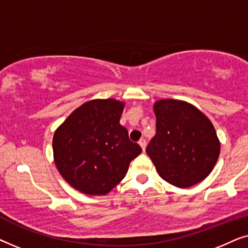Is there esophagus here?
Listing matches in <instances>:
<instances>
[{
    "label": "esophagus",
    "mask_w": 248,
    "mask_h": 248,
    "mask_svg": "<svg viewBox=\"0 0 248 248\" xmlns=\"http://www.w3.org/2000/svg\"><path fill=\"white\" fill-rule=\"evenodd\" d=\"M139 144H140V147L142 148V150H145V145H147V141H145V139H141L140 141H139Z\"/></svg>",
    "instance_id": "esophagus-1"
}]
</instances>
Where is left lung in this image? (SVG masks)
<instances>
[{
  "instance_id": "obj_1",
  "label": "left lung",
  "mask_w": 248,
  "mask_h": 248,
  "mask_svg": "<svg viewBox=\"0 0 248 248\" xmlns=\"http://www.w3.org/2000/svg\"><path fill=\"white\" fill-rule=\"evenodd\" d=\"M155 135L147 154L158 174L169 184L189 187L212 171L220 155V142L208 117L193 105L162 99L154 105Z\"/></svg>"
}]
</instances>
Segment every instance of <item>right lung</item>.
I'll list each match as a JSON object with an SVG mask.
<instances>
[{"mask_svg":"<svg viewBox=\"0 0 248 248\" xmlns=\"http://www.w3.org/2000/svg\"><path fill=\"white\" fill-rule=\"evenodd\" d=\"M124 103L94 99L81 105L53 137L54 161L69 184L87 195L110 192L142 152L120 124Z\"/></svg>","mask_w":248,"mask_h":248,"instance_id":"right-lung-1","label":"right lung"}]
</instances>
